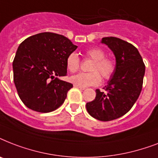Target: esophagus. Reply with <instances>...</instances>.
Wrapping results in <instances>:
<instances>
[{
	"label": "esophagus",
	"mask_w": 158,
	"mask_h": 158,
	"mask_svg": "<svg viewBox=\"0 0 158 158\" xmlns=\"http://www.w3.org/2000/svg\"><path fill=\"white\" fill-rule=\"evenodd\" d=\"M74 87H75V88H78V89H82V90L85 89V88H84V87H81V86H79V85H77V84H74Z\"/></svg>",
	"instance_id": "esophagus-1"
}]
</instances>
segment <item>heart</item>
Here are the masks:
<instances>
[{
    "mask_svg": "<svg viewBox=\"0 0 158 158\" xmlns=\"http://www.w3.org/2000/svg\"><path fill=\"white\" fill-rule=\"evenodd\" d=\"M86 58L94 60L88 73H79L70 77V81L81 87L96 86L102 81L110 79L116 69V63L111 57H106V53L99 48H93L85 52ZM66 66L69 72L74 73L80 67V60L76 53L72 52L67 56Z\"/></svg>",
    "mask_w": 158,
    "mask_h": 158,
    "instance_id": "1",
    "label": "heart"
}]
</instances>
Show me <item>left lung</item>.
<instances>
[{"label": "left lung", "instance_id": "left-lung-1", "mask_svg": "<svg viewBox=\"0 0 158 158\" xmlns=\"http://www.w3.org/2000/svg\"><path fill=\"white\" fill-rule=\"evenodd\" d=\"M115 56L116 69L104 88L105 92L96 90L94 101L87 102L91 116L110 121L125 115L137 101L143 88L145 64L139 51L126 41L115 37L102 39Z\"/></svg>", "mask_w": 158, "mask_h": 158}]
</instances>
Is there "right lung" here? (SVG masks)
<instances>
[{
  "instance_id": "add662e5",
  "label": "right lung",
  "mask_w": 158,
  "mask_h": 158,
  "mask_svg": "<svg viewBox=\"0 0 158 158\" xmlns=\"http://www.w3.org/2000/svg\"><path fill=\"white\" fill-rule=\"evenodd\" d=\"M77 48L64 36L50 32L21 43L13 60L14 82L27 107L47 113L64 103L73 84L56 76L67 75V56Z\"/></svg>"
}]
</instances>
